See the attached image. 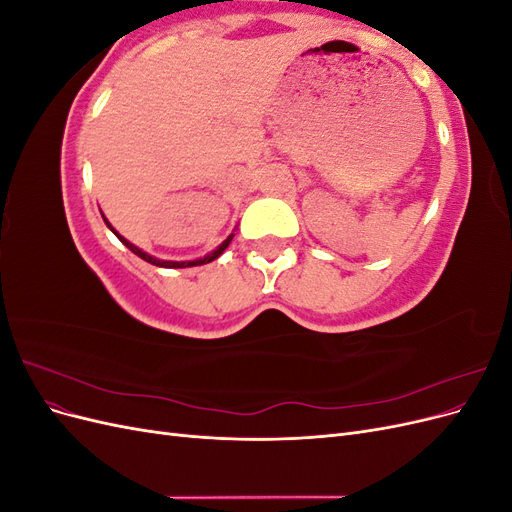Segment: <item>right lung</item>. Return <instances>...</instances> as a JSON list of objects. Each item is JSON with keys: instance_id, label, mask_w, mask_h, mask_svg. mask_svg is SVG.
Masks as SVG:
<instances>
[{"instance_id": "obj_1", "label": "right lung", "mask_w": 512, "mask_h": 512, "mask_svg": "<svg viewBox=\"0 0 512 512\" xmlns=\"http://www.w3.org/2000/svg\"><path fill=\"white\" fill-rule=\"evenodd\" d=\"M102 218H104V215H102ZM104 222H106V226L108 228H111L113 232H115V237L123 243V245H126L128 247V250L130 252H134L138 258H143V260H147V262H151V265H156V267H164V269H185V267H196V265H207V262H211V260H215V258H218V256H222L224 254V250H226V247H228V243L232 241V237H235V235H228V239L218 247V250H213L211 254H207L205 258H198V260H188V262H177V260H160V258H153V256H149L147 252H143L141 250V247H136L134 243H130L126 237H121L119 235V232L111 226V222H108L106 218H104Z\"/></svg>"}]
</instances>
